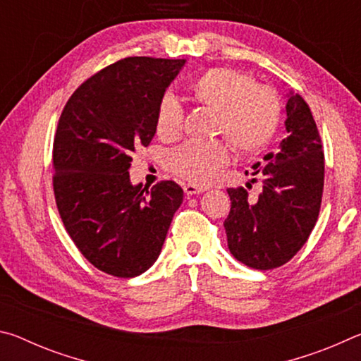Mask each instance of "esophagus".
I'll use <instances>...</instances> for the list:
<instances>
[{
  "label": "esophagus",
  "instance_id": "1",
  "mask_svg": "<svg viewBox=\"0 0 361 361\" xmlns=\"http://www.w3.org/2000/svg\"><path fill=\"white\" fill-rule=\"evenodd\" d=\"M183 189H185L186 195H194V194H200V192L205 191L204 188H200L197 185H192V183H186V185L183 186Z\"/></svg>",
  "mask_w": 361,
  "mask_h": 361
}]
</instances>
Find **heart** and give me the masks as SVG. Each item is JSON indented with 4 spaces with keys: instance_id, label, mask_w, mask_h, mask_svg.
<instances>
[{
    "instance_id": "1",
    "label": "heart",
    "mask_w": 361,
    "mask_h": 361,
    "mask_svg": "<svg viewBox=\"0 0 361 361\" xmlns=\"http://www.w3.org/2000/svg\"><path fill=\"white\" fill-rule=\"evenodd\" d=\"M195 102L216 111V132L228 137L234 148L253 154L271 142L280 121L277 94L266 85L232 68H212L189 84ZM183 108L172 95L159 103L156 132L161 138L178 137ZM231 157L224 140L186 142L169 154V167L181 178L197 185L209 183Z\"/></svg>"
}]
</instances>
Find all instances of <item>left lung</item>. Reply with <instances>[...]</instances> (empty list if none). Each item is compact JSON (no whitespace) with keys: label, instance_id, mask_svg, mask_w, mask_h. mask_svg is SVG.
<instances>
[{"label":"left lung","instance_id":"8db88e82","mask_svg":"<svg viewBox=\"0 0 361 361\" xmlns=\"http://www.w3.org/2000/svg\"><path fill=\"white\" fill-rule=\"evenodd\" d=\"M286 137L276 151L255 164L262 191L229 188L231 212L224 221L229 252L259 271L288 262L307 242L322 204L325 159L307 103L290 90L285 105ZM255 181V178L252 180Z\"/></svg>","mask_w":361,"mask_h":361}]
</instances>
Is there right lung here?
I'll list each match as a JSON object with an SVG mask.
<instances>
[{"mask_svg": "<svg viewBox=\"0 0 361 361\" xmlns=\"http://www.w3.org/2000/svg\"><path fill=\"white\" fill-rule=\"evenodd\" d=\"M186 60L129 57L82 82L54 138V194L79 252L102 272L130 279L161 255L183 189L130 183L132 151L156 133L159 103Z\"/></svg>", "mask_w": 361, "mask_h": 361, "instance_id": "1", "label": "right lung"}]
</instances>
